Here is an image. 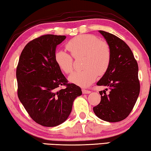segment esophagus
<instances>
[{
  "label": "esophagus",
  "instance_id": "esophagus-1",
  "mask_svg": "<svg viewBox=\"0 0 151 151\" xmlns=\"http://www.w3.org/2000/svg\"><path fill=\"white\" fill-rule=\"evenodd\" d=\"M82 93H84V94H89V93H91V91H90L86 90V89H82Z\"/></svg>",
  "mask_w": 151,
  "mask_h": 151
}]
</instances>
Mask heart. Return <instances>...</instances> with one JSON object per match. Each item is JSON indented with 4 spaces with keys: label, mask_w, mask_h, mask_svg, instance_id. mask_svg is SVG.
Masks as SVG:
<instances>
[{
    "label": "heart",
    "mask_w": 151,
    "mask_h": 151,
    "mask_svg": "<svg viewBox=\"0 0 151 151\" xmlns=\"http://www.w3.org/2000/svg\"><path fill=\"white\" fill-rule=\"evenodd\" d=\"M66 47L74 58H83L82 67L84 69L69 76V80L71 83L83 87L88 86L95 82L98 75H104L108 71L111 61L110 45L97 37L80 35L69 40ZM72 56L62 50H58L54 54V60L58 67L67 74L73 71Z\"/></svg>",
    "instance_id": "obj_1"
}]
</instances>
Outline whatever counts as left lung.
<instances>
[{
	"label": "left lung",
	"mask_w": 151,
	"mask_h": 151,
	"mask_svg": "<svg viewBox=\"0 0 151 151\" xmlns=\"http://www.w3.org/2000/svg\"><path fill=\"white\" fill-rule=\"evenodd\" d=\"M111 50V61L106 73L97 83L109 93L99 91L101 101L93 108L97 117L108 122L123 121L132 112L139 93L138 65L127 44L114 35L99 30Z\"/></svg>",
	"instance_id": "1"
}]
</instances>
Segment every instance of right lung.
I'll list each match as a JSON object with an SVG mask.
<instances>
[{
	"mask_svg": "<svg viewBox=\"0 0 151 151\" xmlns=\"http://www.w3.org/2000/svg\"><path fill=\"white\" fill-rule=\"evenodd\" d=\"M64 35H44L28 42L16 69L17 96L30 118L44 127H55L67 119L80 86L68 83L54 60L56 46ZM65 86L64 89H58Z\"/></svg>",
	"mask_w": 151,
	"mask_h": 151,
	"instance_id": "right-lung-1",
	"label": "right lung"
}]
</instances>
